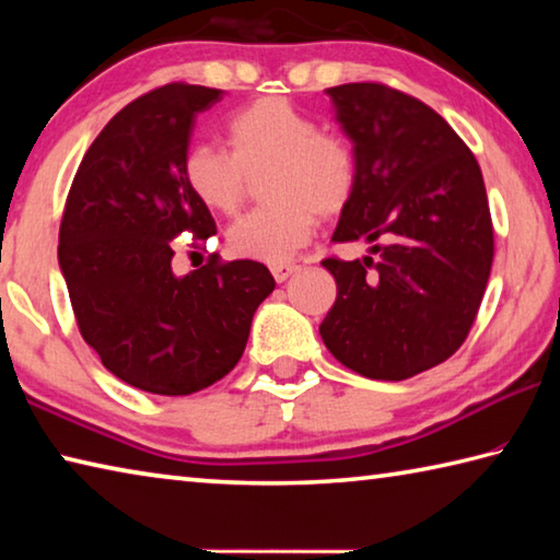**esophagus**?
<instances>
[{
    "mask_svg": "<svg viewBox=\"0 0 560 560\" xmlns=\"http://www.w3.org/2000/svg\"><path fill=\"white\" fill-rule=\"evenodd\" d=\"M296 271H299L296 264H277V267H271V273H273V279H277V283H283Z\"/></svg>",
    "mask_w": 560,
    "mask_h": 560,
    "instance_id": "esophagus-1",
    "label": "esophagus"
}]
</instances>
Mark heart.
<instances>
[{"label":"heart","mask_w":560,"mask_h":560,"mask_svg":"<svg viewBox=\"0 0 560 560\" xmlns=\"http://www.w3.org/2000/svg\"><path fill=\"white\" fill-rule=\"evenodd\" d=\"M230 150L192 143L183 155V177L197 202L232 217L261 178V210L226 232L232 254L283 264L308 244L318 217H336L355 189V158L343 138L320 130L316 118L291 101L269 96L234 113Z\"/></svg>","instance_id":"1"}]
</instances>
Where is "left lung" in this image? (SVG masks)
Segmentation results:
<instances>
[{
    "label": "left lung",
    "instance_id": "8db88e82",
    "mask_svg": "<svg viewBox=\"0 0 560 560\" xmlns=\"http://www.w3.org/2000/svg\"><path fill=\"white\" fill-rule=\"evenodd\" d=\"M326 93L355 158L334 242H368L381 259L324 261L338 296L318 330L350 371L405 381L444 363L477 318L494 259L485 177L422 101L383 83Z\"/></svg>",
    "mask_w": 560,
    "mask_h": 560
}]
</instances>
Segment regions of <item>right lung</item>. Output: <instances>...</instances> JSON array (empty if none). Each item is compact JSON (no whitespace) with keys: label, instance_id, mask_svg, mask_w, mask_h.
Returning a JSON list of instances; mask_svg holds the SVG:
<instances>
[{"label":"right lung","instance_id":"obj_1","mask_svg":"<svg viewBox=\"0 0 560 560\" xmlns=\"http://www.w3.org/2000/svg\"><path fill=\"white\" fill-rule=\"evenodd\" d=\"M220 89L167 83L128 103L98 132L73 177L59 267L86 343L122 383L192 395L240 363L254 311L273 291L259 261H217L177 277L173 240L217 234L183 177L197 113Z\"/></svg>","mask_w":560,"mask_h":560}]
</instances>
